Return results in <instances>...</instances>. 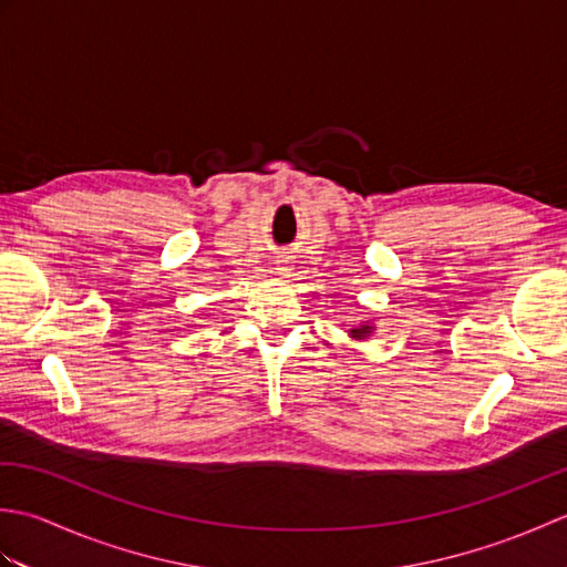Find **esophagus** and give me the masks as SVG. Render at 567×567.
I'll use <instances>...</instances> for the list:
<instances>
[{
    "mask_svg": "<svg viewBox=\"0 0 567 567\" xmlns=\"http://www.w3.org/2000/svg\"><path fill=\"white\" fill-rule=\"evenodd\" d=\"M277 272H280V275H287V272H290V262H287V260H277V268H275Z\"/></svg>",
    "mask_w": 567,
    "mask_h": 567,
    "instance_id": "esophagus-1",
    "label": "esophagus"
}]
</instances>
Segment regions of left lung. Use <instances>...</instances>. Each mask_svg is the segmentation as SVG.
<instances>
[{
  "label": "left lung",
  "mask_w": 567,
  "mask_h": 567,
  "mask_svg": "<svg viewBox=\"0 0 567 567\" xmlns=\"http://www.w3.org/2000/svg\"><path fill=\"white\" fill-rule=\"evenodd\" d=\"M372 333H375V323H370V321H363V323H358V327L348 329V336L355 341H365Z\"/></svg>",
  "instance_id": "1"
}]
</instances>
